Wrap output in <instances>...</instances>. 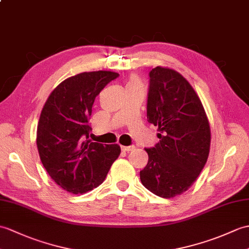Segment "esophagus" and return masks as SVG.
I'll return each instance as SVG.
<instances>
[{"mask_svg":"<svg viewBox=\"0 0 249 249\" xmlns=\"http://www.w3.org/2000/svg\"><path fill=\"white\" fill-rule=\"evenodd\" d=\"M121 149H122L123 152H127V153H128V152H132V151H134L135 146H122V147H121Z\"/></svg>","mask_w":249,"mask_h":249,"instance_id":"esophagus-1","label":"esophagus"}]
</instances>
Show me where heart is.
Returning <instances> with one entry per match:
<instances>
[{"mask_svg": "<svg viewBox=\"0 0 249 249\" xmlns=\"http://www.w3.org/2000/svg\"><path fill=\"white\" fill-rule=\"evenodd\" d=\"M136 87H142L141 79L139 78L137 75H130V76L127 78L126 82V88H136Z\"/></svg>", "mask_w": 249, "mask_h": 249, "instance_id": "1", "label": "heart"}]
</instances>
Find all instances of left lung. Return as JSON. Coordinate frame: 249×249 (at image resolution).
<instances>
[{"instance_id": "1", "label": "left lung", "mask_w": 249, "mask_h": 249, "mask_svg": "<svg viewBox=\"0 0 249 249\" xmlns=\"http://www.w3.org/2000/svg\"><path fill=\"white\" fill-rule=\"evenodd\" d=\"M147 121L158 126L159 142L145 148L146 166L140 172L144 187L163 198L186 192L207 162L210 152L209 120L193 87L174 69L149 72Z\"/></svg>"}]
</instances>
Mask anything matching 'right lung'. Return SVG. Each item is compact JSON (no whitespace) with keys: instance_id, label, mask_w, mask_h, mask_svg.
I'll list each match as a JSON object with an SVG mask.
<instances>
[{"instance_id":"right-lung-1","label":"right lung","mask_w":249,"mask_h":249,"mask_svg":"<svg viewBox=\"0 0 249 249\" xmlns=\"http://www.w3.org/2000/svg\"><path fill=\"white\" fill-rule=\"evenodd\" d=\"M119 76L111 71L83 72L51 92L37 126L39 157L51 178L72 194H84L105 180L118 159V144L92 142L88 120L95 97Z\"/></svg>"}]
</instances>
